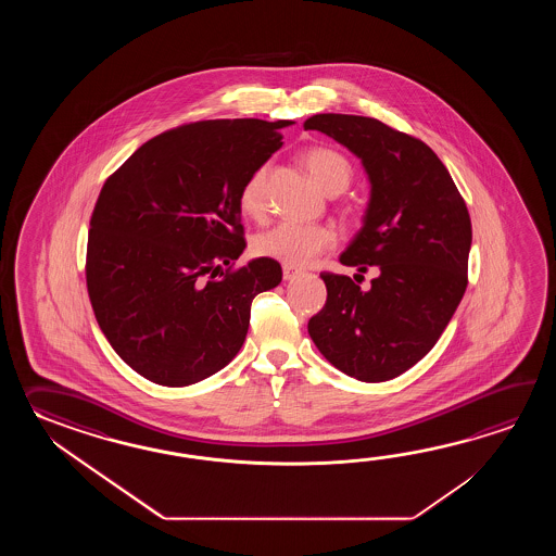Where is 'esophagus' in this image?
I'll list each match as a JSON object with an SVG mask.
<instances>
[{"instance_id": "esophagus-1", "label": "esophagus", "mask_w": 556, "mask_h": 556, "mask_svg": "<svg viewBox=\"0 0 556 556\" xmlns=\"http://www.w3.org/2000/svg\"><path fill=\"white\" fill-rule=\"evenodd\" d=\"M283 280H292L295 276H300L302 274V268H298V266H288V264H283L282 266Z\"/></svg>"}]
</instances>
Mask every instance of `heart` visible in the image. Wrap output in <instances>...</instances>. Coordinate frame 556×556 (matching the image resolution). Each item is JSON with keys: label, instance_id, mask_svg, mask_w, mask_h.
I'll list each match as a JSON object with an SVG mask.
<instances>
[{"label": "heart", "instance_id": "heart-1", "mask_svg": "<svg viewBox=\"0 0 556 556\" xmlns=\"http://www.w3.org/2000/svg\"><path fill=\"white\" fill-rule=\"evenodd\" d=\"M304 165L309 175L328 194H340L354 177L352 163L340 151L330 147H312L304 153ZM268 166H256L242 182L238 202L242 213L261 218L264 213V182ZM336 247V232L326 225L278 223L258 232L252 240L256 256L273 258L288 266H307L324 252Z\"/></svg>", "mask_w": 556, "mask_h": 556}]
</instances>
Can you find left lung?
I'll return each mask as SVG.
<instances>
[{
  "label": "left lung",
  "mask_w": 556,
  "mask_h": 556,
  "mask_svg": "<svg viewBox=\"0 0 556 556\" xmlns=\"http://www.w3.org/2000/svg\"><path fill=\"white\" fill-rule=\"evenodd\" d=\"M304 129L326 132L362 159L371 197L340 262L379 273L369 290L350 276L319 274L328 298L307 321L309 338L350 378H397L438 343L465 294L467 204L426 142L378 118L319 113Z\"/></svg>",
  "instance_id": "obj_1"
}]
</instances>
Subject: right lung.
I'll list each match as a JSON object with an SVG mask.
<instances>
[{"instance_id":"add662e5","label":"right lung","mask_w":556,"mask_h":556,"mask_svg":"<svg viewBox=\"0 0 556 556\" xmlns=\"http://www.w3.org/2000/svg\"><path fill=\"white\" fill-rule=\"evenodd\" d=\"M288 125H180L106 178L91 214L87 292L106 340L142 378L185 388L220 371L244 343L254 295L282 280L273 258L232 266L247 249L238 192Z\"/></svg>"}]
</instances>
